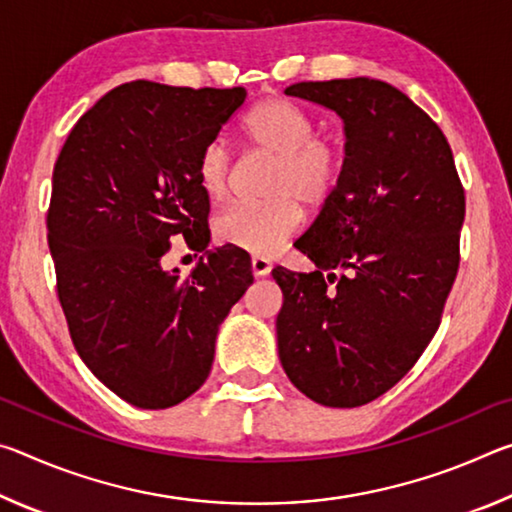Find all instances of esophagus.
<instances>
[{
    "label": "esophagus",
    "instance_id": "esophagus-1",
    "mask_svg": "<svg viewBox=\"0 0 512 512\" xmlns=\"http://www.w3.org/2000/svg\"><path fill=\"white\" fill-rule=\"evenodd\" d=\"M250 266H253V275L255 277H266L268 273H271V262H268L266 257H253V262H250Z\"/></svg>",
    "mask_w": 512,
    "mask_h": 512
}]
</instances>
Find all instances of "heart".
<instances>
[{"label":"heart","instance_id":"heart-1","mask_svg":"<svg viewBox=\"0 0 512 512\" xmlns=\"http://www.w3.org/2000/svg\"><path fill=\"white\" fill-rule=\"evenodd\" d=\"M246 142L273 155L266 203H232L214 219V237L250 255H275L302 225L300 201L323 205L339 185L343 151L329 137L316 135L305 110L284 99L257 103L244 119ZM232 158L221 140L210 142L198 158V185L210 198H223L230 185Z\"/></svg>","mask_w":512,"mask_h":512}]
</instances>
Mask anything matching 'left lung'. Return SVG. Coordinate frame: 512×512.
<instances>
[{
	"mask_svg": "<svg viewBox=\"0 0 512 512\" xmlns=\"http://www.w3.org/2000/svg\"><path fill=\"white\" fill-rule=\"evenodd\" d=\"M284 94L343 119L345 158L296 241L316 268H273L284 296L277 354L309 400L354 409L393 388L436 334L458 271L465 194L443 131L393 85L357 76Z\"/></svg>",
	"mask_w": 512,
	"mask_h": 512,
	"instance_id": "obj_1",
	"label": "left lung"
}]
</instances>
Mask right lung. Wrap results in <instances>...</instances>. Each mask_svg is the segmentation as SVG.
<instances>
[{"mask_svg": "<svg viewBox=\"0 0 512 512\" xmlns=\"http://www.w3.org/2000/svg\"><path fill=\"white\" fill-rule=\"evenodd\" d=\"M244 88L133 81L76 121L54 167L47 241L74 348L137 409H169L205 384L219 325L253 284L248 255L210 244L198 158ZM205 252L187 281L170 241Z\"/></svg>", "mask_w": 512, "mask_h": 512, "instance_id": "1", "label": "right lung"}]
</instances>
